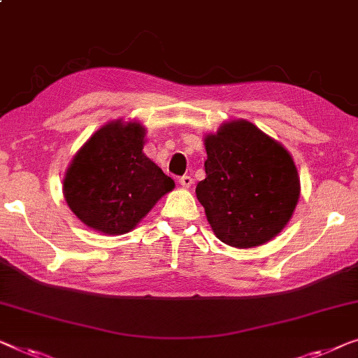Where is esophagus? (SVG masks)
Masks as SVG:
<instances>
[{"label":"esophagus","instance_id":"1","mask_svg":"<svg viewBox=\"0 0 358 358\" xmlns=\"http://www.w3.org/2000/svg\"><path fill=\"white\" fill-rule=\"evenodd\" d=\"M179 184L182 185V187H185V189H189L192 184H194V179L190 178V176H182V178H179Z\"/></svg>","mask_w":358,"mask_h":358}]
</instances>
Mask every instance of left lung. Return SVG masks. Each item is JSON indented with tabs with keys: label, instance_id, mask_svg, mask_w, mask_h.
Returning <instances> with one entry per match:
<instances>
[{
	"label": "left lung",
	"instance_id": "obj_1",
	"mask_svg": "<svg viewBox=\"0 0 358 358\" xmlns=\"http://www.w3.org/2000/svg\"><path fill=\"white\" fill-rule=\"evenodd\" d=\"M205 148L206 178L195 192L217 239L237 248L271 241L300 195L287 150L247 121L221 126L205 138Z\"/></svg>",
	"mask_w": 358,
	"mask_h": 358
}]
</instances>
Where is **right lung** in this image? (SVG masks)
<instances>
[{"label": "right lung", "instance_id": "obj_1", "mask_svg": "<svg viewBox=\"0 0 358 358\" xmlns=\"http://www.w3.org/2000/svg\"><path fill=\"white\" fill-rule=\"evenodd\" d=\"M143 137L141 124L110 122L72 159L64 196L74 215L92 229L126 234L174 189V180L143 155Z\"/></svg>", "mask_w": 358, "mask_h": 358}]
</instances>
